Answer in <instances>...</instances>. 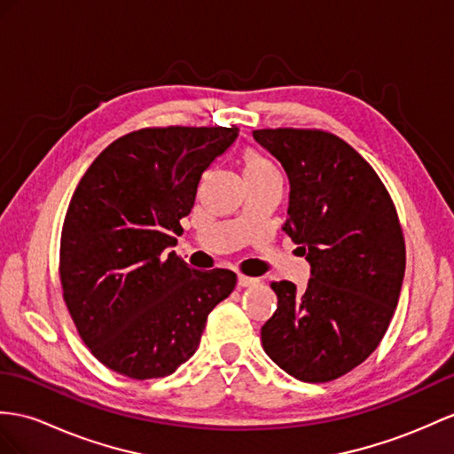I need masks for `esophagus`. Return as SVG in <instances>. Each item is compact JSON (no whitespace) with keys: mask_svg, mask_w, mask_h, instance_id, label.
Masks as SVG:
<instances>
[{"mask_svg":"<svg viewBox=\"0 0 454 454\" xmlns=\"http://www.w3.org/2000/svg\"><path fill=\"white\" fill-rule=\"evenodd\" d=\"M256 283H260V279L248 278V275H239V285L240 286H252V285H256Z\"/></svg>","mask_w":454,"mask_h":454,"instance_id":"obj_1","label":"esophagus"}]
</instances>
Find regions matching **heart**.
<instances>
[{
	"instance_id": "obj_1",
	"label": "heart",
	"mask_w": 454,
	"mask_h": 454,
	"mask_svg": "<svg viewBox=\"0 0 454 454\" xmlns=\"http://www.w3.org/2000/svg\"><path fill=\"white\" fill-rule=\"evenodd\" d=\"M273 173H279L278 168H275V163L262 156L260 152L248 150L245 153V176H265Z\"/></svg>"
}]
</instances>
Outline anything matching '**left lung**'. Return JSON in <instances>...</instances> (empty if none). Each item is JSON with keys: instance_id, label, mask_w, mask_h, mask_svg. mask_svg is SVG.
Returning a JSON list of instances; mask_svg holds the SVG:
<instances>
[{"instance_id": "1", "label": "left lung", "mask_w": 454, "mask_h": 454, "mask_svg": "<svg viewBox=\"0 0 454 454\" xmlns=\"http://www.w3.org/2000/svg\"><path fill=\"white\" fill-rule=\"evenodd\" d=\"M291 183L285 233L301 245L312 278L304 291L273 281L278 310L262 345L308 383L333 381L378 348L399 302L406 248L396 207L372 165L319 129H260Z\"/></svg>"}]
</instances>
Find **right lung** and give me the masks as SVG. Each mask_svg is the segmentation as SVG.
<instances>
[{"label":"right lung","mask_w":454,"mask_h":454,"mask_svg":"<svg viewBox=\"0 0 454 454\" xmlns=\"http://www.w3.org/2000/svg\"><path fill=\"white\" fill-rule=\"evenodd\" d=\"M237 127H146L99 153L65 214L59 279L92 355L130 380L171 375L189 360L207 314L237 273L192 270L171 247L202 173Z\"/></svg>","instance_id":"right-lung-1"}]
</instances>
